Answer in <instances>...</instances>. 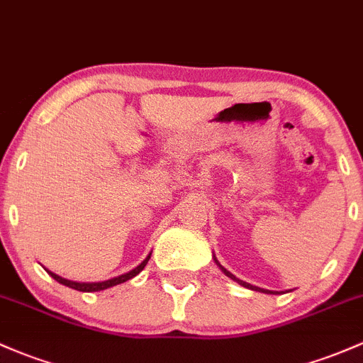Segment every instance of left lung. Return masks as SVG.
Listing matches in <instances>:
<instances>
[{
	"label": "left lung",
	"instance_id": "obj_1",
	"mask_svg": "<svg viewBox=\"0 0 363 363\" xmlns=\"http://www.w3.org/2000/svg\"><path fill=\"white\" fill-rule=\"evenodd\" d=\"M213 259H214V263H216L218 264V267H220V270L221 272H223V274L225 275H227V277H230V279H232V280H235V282L237 284H240V286H242V287H247V289H252V291H259V292H267V294H280V292H282V291H268V289H261V287H258V286H251V284H247V282H244V280H240V279H237V277L235 275H233V274H230V272L227 270V268H225V267H221V264H220V261H218L216 259V256H213ZM287 292H289V291H287Z\"/></svg>",
	"mask_w": 363,
	"mask_h": 363
}]
</instances>
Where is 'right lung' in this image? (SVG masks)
<instances>
[{
  "label": "right lung",
  "mask_w": 363,
  "mask_h": 363,
  "mask_svg": "<svg viewBox=\"0 0 363 363\" xmlns=\"http://www.w3.org/2000/svg\"><path fill=\"white\" fill-rule=\"evenodd\" d=\"M150 255H152V252H150ZM150 255L147 256V258L143 259L142 263L138 264V267L133 268V270H131V272H128V274H123V275H119V277H114V279L104 280V282H72V280L62 279L60 275L53 274V272L46 270V268H45V270L48 272V274L52 275L53 279H55L58 284H64V286L71 287V289H76V291H83V292H96V291H104V289H108V287H112V286H118V284H123V282H126V280L133 279V277L138 275L140 272H142L143 268H145V264L149 263V259H150Z\"/></svg>",
  "instance_id": "obj_1"
}]
</instances>
